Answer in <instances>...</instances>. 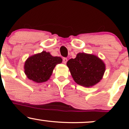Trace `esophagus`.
<instances>
[{
	"label": "esophagus",
	"mask_w": 129,
	"mask_h": 129,
	"mask_svg": "<svg viewBox=\"0 0 129 129\" xmlns=\"http://www.w3.org/2000/svg\"><path fill=\"white\" fill-rule=\"evenodd\" d=\"M67 60H68L67 58H66V57H63V63L66 64V63H67Z\"/></svg>",
	"instance_id": "obj_1"
}]
</instances>
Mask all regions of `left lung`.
Instances as JSON below:
<instances>
[{
  "mask_svg": "<svg viewBox=\"0 0 129 129\" xmlns=\"http://www.w3.org/2000/svg\"><path fill=\"white\" fill-rule=\"evenodd\" d=\"M75 82L85 87H90L100 82L106 71V65L97 56L79 53L75 59L67 62Z\"/></svg>",
  "mask_w": 129,
  "mask_h": 129,
  "instance_id": "1",
  "label": "left lung"
}]
</instances>
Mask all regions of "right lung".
I'll return each instance as SVG.
<instances>
[{
    "instance_id": "obj_1",
    "label": "right lung",
    "mask_w": 129,
    "mask_h": 129,
    "mask_svg": "<svg viewBox=\"0 0 129 129\" xmlns=\"http://www.w3.org/2000/svg\"><path fill=\"white\" fill-rule=\"evenodd\" d=\"M62 61L61 57L53 56L49 52L43 51L27 58L24 64L25 74L36 83L46 82L51 77L55 66Z\"/></svg>"
}]
</instances>
